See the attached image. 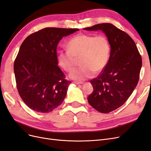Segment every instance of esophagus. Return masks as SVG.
Wrapping results in <instances>:
<instances>
[{
	"instance_id": "esophagus-1",
	"label": "esophagus",
	"mask_w": 151,
	"mask_h": 151,
	"mask_svg": "<svg viewBox=\"0 0 151 151\" xmlns=\"http://www.w3.org/2000/svg\"><path fill=\"white\" fill-rule=\"evenodd\" d=\"M74 83L76 84H83V82H79V81H74Z\"/></svg>"
}]
</instances>
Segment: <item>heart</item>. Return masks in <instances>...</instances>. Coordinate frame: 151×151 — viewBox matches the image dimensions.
I'll return each instance as SVG.
<instances>
[{
    "label": "heart",
    "mask_w": 151,
    "mask_h": 151,
    "mask_svg": "<svg viewBox=\"0 0 151 151\" xmlns=\"http://www.w3.org/2000/svg\"><path fill=\"white\" fill-rule=\"evenodd\" d=\"M68 50L60 51L57 55L58 65L69 72L74 67L77 58H81V67L73 69L70 78L83 81L93 77L95 72H102L106 67L111 53V45L103 35L97 36L79 34L70 40Z\"/></svg>",
    "instance_id": "obj_1"
}]
</instances>
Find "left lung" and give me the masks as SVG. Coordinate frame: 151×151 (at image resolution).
<instances>
[{"label": "left lung", "mask_w": 151, "mask_h": 151, "mask_svg": "<svg viewBox=\"0 0 151 151\" xmlns=\"http://www.w3.org/2000/svg\"><path fill=\"white\" fill-rule=\"evenodd\" d=\"M84 29L101 30L110 43L108 64L96 78L90 81L93 92L88 98L93 108L108 113L124 104L135 89L139 80L142 58L130 36L112 24H98Z\"/></svg>", "instance_id": "8db88e82"}]
</instances>
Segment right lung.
<instances>
[{
	"label": "right lung",
	"mask_w": 151,
	"mask_h": 151,
	"mask_svg": "<svg viewBox=\"0 0 151 151\" xmlns=\"http://www.w3.org/2000/svg\"><path fill=\"white\" fill-rule=\"evenodd\" d=\"M79 30L45 28L21 44L14 71L18 93L30 109L48 113L64 100L71 82L58 66L57 47L63 37Z\"/></svg>",
	"instance_id": "obj_1"
}]
</instances>
